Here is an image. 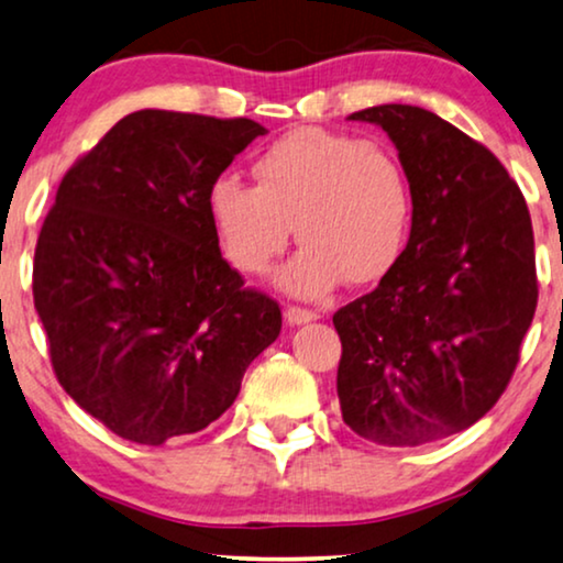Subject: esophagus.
<instances>
[{"label": "esophagus", "instance_id": "1", "mask_svg": "<svg viewBox=\"0 0 563 563\" xmlns=\"http://www.w3.org/2000/svg\"><path fill=\"white\" fill-rule=\"evenodd\" d=\"M318 318H320L318 312L305 310V307H287V310H284V320H287L289 325H307V322H312Z\"/></svg>", "mask_w": 563, "mask_h": 563}]
</instances>
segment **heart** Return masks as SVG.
<instances>
[{"instance_id": "heart-1", "label": "heart", "mask_w": 563, "mask_h": 563, "mask_svg": "<svg viewBox=\"0 0 563 563\" xmlns=\"http://www.w3.org/2000/svg\"><path fill=\"white\" fill-rule=\"evenodd\" d=\"M256 187L222 176L207 191V212L225 258L261 274L287 249H299L276 274V287L320 297L338 279L368 284L395 264L410 228L402 168L376 143L299 128L268 145L253 164Z\"/></svg>"}]
</instances>
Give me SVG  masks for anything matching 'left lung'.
Segmentation results:
<instances>
[{"instance_id":"left-lung-1","label":"left lung","mask_w":563,"mask_h":563,"mask_svg":"<svg viewBox=\"0 0 563 563\" xmlns=\"http://www.w3.org/2000/svg\"><path fill=\"white\" fill-rule=\"evenodd\" d=\"M410 184V241L379 287L333 314L338 399L353 433L420 445L484 418L518 366L538 305L533 225L482 143L412 104H379Z\"/></svg>"}]
</instances>
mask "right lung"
Instances as JSON below:
<instances>
[{"label":"right lung","instance_id":"obj_1","mask_svg":"<svg viewBox=\"0 0 563 563\" xmlns=\"http://www.w3.org/2000/svg\"><path fill=\"white\" fill-rule=\"evenodd\" d=\"M266 133L137 110L60 181L35 249V310L60 387L125 441L210 426L279 338V305L243 287L207 212L212 184Z\"/></svg>","mask_w":563,"mask_h":563}]
</instances>
